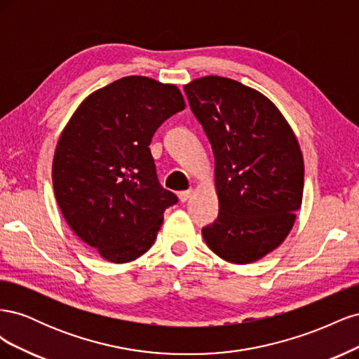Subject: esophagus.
Listing matches in <instances>:
<instances>
[{"label": "esophagus", "mask_w": 359, "mask_h": 359, "mask_svg": "<svg viewBox=\"0 0 359 359\" xmlns=\"http://www.w3.org/2000/svg\"><path fill=\"white\" fill-rule=\"evenodd\" d=\"M191 196V190H184V191H180L178 198L181 202H187V199Z\"/></svg>", "instance_id": "obj_1"}]
</instances>
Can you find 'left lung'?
<instances>
[{"label":"left lung","mask_w":359,"mask_h":359,"mask_svg":"<svg viewBox=\"0 0 359 359\" xmlns=\"http://www.w3.org/2000/svg\"><path fill=\"white\" fill-rule=\"evenodd\" d=\"M184 91L214 153L219 217L203 240L227 262H256L285 241L301 208L297 136L268 97L229 78L205 76Z\"/></svg>","instance_id":"1"}]
</instances>
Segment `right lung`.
Segmentation results:
<instances>
[{
  "instance_id": "obj_1",
  "label": "right lung",
  "mask_w": 359,
  "mask_h": 359,
  "mask_svg": "<svg viewBox=\"0 0 359 359\" xmlns=\"http://www.w3.org/2000/svg\"><path fill=\"white\" fill-rule=\"evenodd\" d=\"M186 102L172 83L127 76L94 91L64 127L52 184L72 231L114 264L154 244L163 212L178 198L157 178L149 144Z\"/></svg>"
}]
</instances>
